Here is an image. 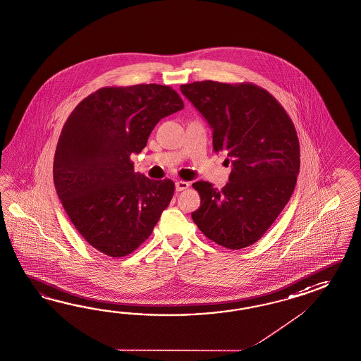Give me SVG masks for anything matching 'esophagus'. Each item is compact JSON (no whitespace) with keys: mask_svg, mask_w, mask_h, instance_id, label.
Instances as JSON below:
<instances>
[{"mask_svg":"<svg viewBox=\"0 0 361 361\" xmlns=\"http://www.w3.org/2000/svg\"><path fill=\"white\" fill-rule=\"evenodd\" d=\"M176 190L177 192H183L185 189H188L189 188V183H186V181H183V180H178L176 181Z\"/></svg>","mask_w":361,"mask_h":361,"instance_id":"1","label":"esophagus"}]
</instances>
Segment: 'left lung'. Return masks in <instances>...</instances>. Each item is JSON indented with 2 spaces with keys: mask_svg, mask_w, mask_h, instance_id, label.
Wrapping results in <instances>:
<instances>
[{
  "mask_svg": "<svg viewBox=\"0 0 361 361\" xmlns=\"http://www.w3.org/2000/svg\"><path fill=\"white\" fill-rule=\"evenodd\" d=\"M212 129V149L232 163L220 190L197 181L201 206L193 221L227 249L255 244L271 227L293 193L300 171L298 133L290 116L253 83L193 82L180 86Z\"/></svg>",
  "mask_w": 361,
  "mask_h": 361,
  "instance_id": "left-lung-1",
  "label": "left lung"
}]
</instances>
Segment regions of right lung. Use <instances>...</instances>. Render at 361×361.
Wrapping results in <instances>:
<instances>
[{"mask_svg":"<svg viewBox=\"0 0 361 361\" xmlns=\"http://www.w3.org/2000/svg\"><path fill=\"white\" fill-rule=\"evenodd\" d=\"M183 108L169 86L103 87L63 125L53 161L56 192L80 236L103 255H130L171 202L173 181L135 173L130 157L146 147L163 117Z\"/></svg>","mask_w":361,"mask_h":361,"instance_id":"obj_1","label":"right lung"}]
</instances>
